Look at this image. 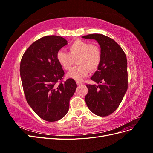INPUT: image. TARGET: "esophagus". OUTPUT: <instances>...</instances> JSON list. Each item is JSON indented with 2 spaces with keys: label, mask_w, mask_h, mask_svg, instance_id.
Segmentation results:
<instances>
[{
  "label": "esophagus",
  "mask_w": 153,
  "mask_h": 153,
  "mask_svg": "<svg viewBox=\"0 0 153 153\" xmlns=\"http://www.w3.org/2000/svg\"><path fill=\"white\" fill-rule=\"evenodd\" d=\"M76 84L77 85H81L83 84V83L81 82L80 81H76Z\"/></svg>",
  "instance_id": "obj_1"
}]
</instances>
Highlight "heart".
Masks as SVG:
<instances>
[{
  "label": "heart",
  "instance_id": "1",
  "mask_svg": "<svg viewBox=\"0 0 153 153\" xmlns=\"http://www.w3.org/2000/svg\"><path fill=\"white\" fill-rule=\"evenodd\" d=\"M57 61L64 70L71 68L76 60L77 65L70 69L68 78L80 80L89 74V69L94 71L98 68L101 61L100 48L82 40H76L68 47V52L60 50L56 53Z\"/></svg>",
  "mask_w": 153,
  "mask_h": 153
}]
</instances>
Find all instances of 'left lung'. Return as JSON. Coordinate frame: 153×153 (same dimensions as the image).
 <instances>
[{
  "label": "left lung",
  "mask_w": 153,
  "mask_h": 153,
  "mask_svg": "<svg viewBox=\"0 0 153 153\" xmlns=\"http://www.w3.org/2000/svg\"><path fill=\"white\" fill-rule=\"evenodd\" d=\"M94 39L101 48V61L91 80L96 85H86L88 92L85 97L88 108L101 117L108 116L116 110L128 89L127 59L122 48L108 36L91 34L82 36Z\"/></svg>",
  "instance_id": "left-lung-1"
}]
</instances>
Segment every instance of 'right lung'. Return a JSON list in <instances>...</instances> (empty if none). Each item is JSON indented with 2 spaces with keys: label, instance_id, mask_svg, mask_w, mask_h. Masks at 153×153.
Here are the masks:
<instances>
[{
  "label": "right lung",
  "instance_id": "obj_1",
  "mask_svg": "<svg viewBox=\"0 0 153 153\" xmlns=\"http://www.w3.org/2000/svg\"><path fill=\"white\" fill-rule=\"evenodd\" d=\"M67 44L61 36L43 37L27 48L20 62L27 103L40 118L48 122L59 121L67 114L76 89L71 78L62 81L64 72L56 59L57 52Z\"/></svg>",
  "mask_w": 153,
  "mask_h": 153
}]
</instances>
